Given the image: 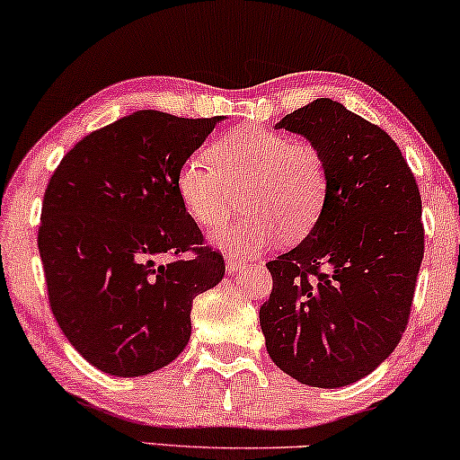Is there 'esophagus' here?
Returning <instances> with one entry per match:
<instances>
[{
    "mask_svg": "<svg viewBox=\"0 0 460 460\" xmlns=\"http://www.w3.org/2000/svg\"><path fill=\"white\" fill-rule=\"evenodd\" d=\"M224 259H226V270H228V273H236L246 265V261L243 257H236V254H226Z\"/></svg>",
    "mask_w": 460,
    "mask_h": 460,
    "instance_id": "1",
    "label": "esophagus"
}]
</instances>
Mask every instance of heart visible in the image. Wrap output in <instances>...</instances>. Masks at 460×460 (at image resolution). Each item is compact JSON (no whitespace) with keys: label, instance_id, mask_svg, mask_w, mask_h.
Wrapping results in <instances>:
<instances>
[{"label":"heart","instance_id":"b5f03b06","mask_svg":"<svg viewBox=\"0 0 460 460\" xmlns=\"http://www.w3.org/2000/svg\"><path fill=\"white\" fill-rule=\"evenodd\" d=\"M176 195L201 228L226 222L244 189L249 214L211 240L232 252H257L275 240H300L314 228L329 195L324 154L308 139L263 127H240L195 152L174 176Z\"/></svg>","mask_w":460,"mask_h":460}]
</instances>
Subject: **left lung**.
I'll list each match as a JSON object with an SVG mask.
<instances>
[{"label":"left lung","mask_w":460,"mask_h":460,"mask_svg":"<svg viewBox=\"0 0 460 460\" xmlns=\"http://www.w3.org/2000/svg\"><path fill=\"white\" fill-rule=\"evenodd\" d=\"M275 127L319 146L329 195L308 236L267 263L261 331L275 366L298 383L345 386L405 333L423 259L420 187L391 136L331 98Z\"/></svg>","instance_id":"left-lung-1"}]
</instances>
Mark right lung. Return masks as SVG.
<instances>
[{
  "label": "right lung",
  "mask_w": 460,
  "mask_h": 460,
  "mask_svg": "<svg viewBox=\"0 0 460 460\" xmlns=\"http://www.w3.org/2000/svg\"><path fill=\"white\" fill-rule=\"evenodd\" d=\"M222 117L137 111L69 150L42 199L39 252L55 321L98 370L144 376L190 337V306L224 278L174 176Z\"/></svg>",
  "instance_id": "add662e5"
}]
</instances>
